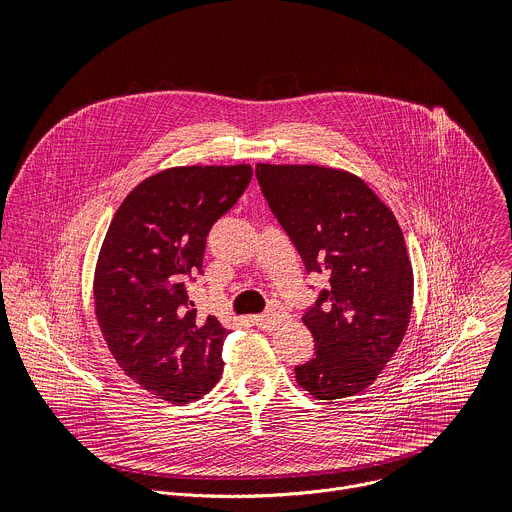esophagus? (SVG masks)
Returning <instances> with one entry per match:
<instances>
[{"instance_id":"obj_1","label":"esophagus","mask_w":512,"mask_h":512,"mask_svg":"<svg viewBox=\"0 0 512 512\" xmlns=\"http://www.w3.org/2000/svg\"><path fill=\"white\" fill-rule=\"evenodd\" d=\"M253 322H255V326H259V328H263V330H275V328H279V326H283V324L289 322V314L275 308V310H269L267 314L255 316Z\"/></svg>"}]
</instances>
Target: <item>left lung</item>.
<instances>
[{"mask_svg":"<svg viewBox=\"0 0 512 512\" xmlns=\"http://www.w3.org/2000/svg\"><path fill=\"white\" fill-rule=\"evenodd\" d=\"M255 176L306 271L330 281L304 314L316 352L296 381L320 401L356 395L385 369L411 318L413 269L397 218L344 170L257 164Z\"/></svg>","mask_w":512,"mask_h":512,"instance_id":"obj_1","label":"left lung"}]
</instances>
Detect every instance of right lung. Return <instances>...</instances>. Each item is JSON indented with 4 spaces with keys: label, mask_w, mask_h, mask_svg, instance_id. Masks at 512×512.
Segmentation results:
<instances>
[{
    "label": "right lung",
    "mask_w": 512,
    "mask_h": 512,
    "mask_svg": "<svg viewBox=\"0 0 512 512\" xmlns=\"http://www.w3.org/2000/svg\"><path fill=\"white\" fill-rule=\"evenodd\" d=\"M251 166L170 168L117 208L95 269V314L119 367L170 403L206 395L223 373L229 330L198 318L186 283L202 275L206 237L235 206Z\"/></svg>",
    "instance_id": "add662e5"
}]
</instances>
